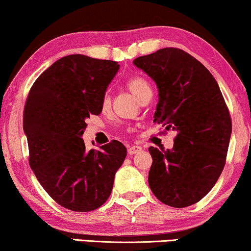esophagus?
<instances>
[{"label":"esophagus","mask_w":251,"mask_h":251,"mask_svg":"<svg viewBox=\"0 0 251 251\" xmlns=\"http://www.w3.org/2000/svg\"><path fill=\"white\" fill-rule=\"evenodd\" d=\"M140 151H142V147L140 146H130V147H128V154L129 155H133V154H136V153H138V152H140Z\"/></svg>","instance_id":"34e87169"}]
</instances>
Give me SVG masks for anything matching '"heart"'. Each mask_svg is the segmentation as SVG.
<instances>
[{
	"instance_id": "obj_1",
	"label": "heart",
	"mask_w": 251,
	"mask_h": 251,
	"mask_svg": "<svg viewBox=\"0 0 251 251\" xmlns=\"http://www.w3.org/2000/svg\"><path fill=\"white\" fill-rule=\"evenodd\" d=\"M126 85V88L136 96V98L139 99V100H142V99L144 97H146L147 95H152V88H151L149 81L145 80V78L142 76H139V75H135V76L129 77ZM109 105H111V97H109L108 94H105L102 96L101 99L102 111H106V109L109 107Z\"/></svg>"
}]
</instances>
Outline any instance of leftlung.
I'll use <instances>...</instances> for the list:
<instances>
[{"mask_svg": "<svg viewBox=\"0 0 251 251\" xmlns=\"http://www.w3.org/2000/svg\"><path fill=\"white\" fill-rule=\"evenodd\" d=\"M133 64L155 81L159 102L154 122L177 131L173 150L150 147L149 185L162 203H197L218 180L226 162L232 120L215 77L178 48L136 58Z\"/></svg>", "mask_w": 251, "mask_h": 251, "instance_id": "1", "label": "left lung"}]
</instances>
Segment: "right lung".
I'll list each match as a JSON object with an SVG mask.
<instances>
[{"label":"right lung","instance_id":"1","mask_svg":"<svg viewBox=\"0 0 251 251\" xmlns=\"http://www.w3.org/2000/svg\"><path fill=\"white\" fill-rule=\"evenodd\" d=\"M119 68L116 61L70 54L44 71L27 96L29 166L47 193L68 210L101 207L126 156L118 140L87 151L81 138L87 120L101 113L102 96Z\"/></svg>","mask_w":251,"mask_h":251}]
</instances>
